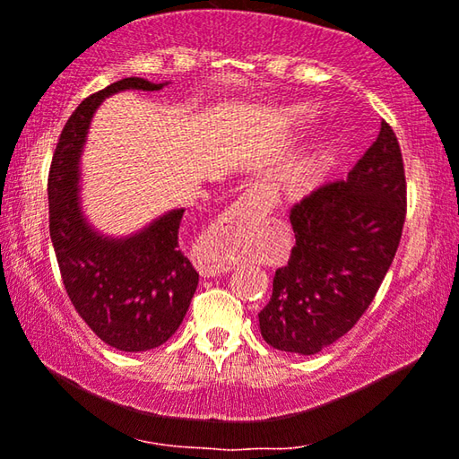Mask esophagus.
Returning <instances> with one entry per match:
<instances>
[{
  "label": "esophagus",
  "instance_id": "esophagus-1",
  "mask_svg": "<svg viewBox=\"0 0 459 459\" xmlns=\"http://www.w3.org/2000/svg\"><path fill=\"white\" fill-rule=\"evenodd\" d=\"M265 206H267V209H273L275 200L273 198H265ZM231 267L228 265V263H221V261H217V259H209V261H204L203 265H200V275H204V278H212V275L228 273Z\"/></svg>",
  "mask_w": 459,
  "mask_h": 459
}]
</instances>
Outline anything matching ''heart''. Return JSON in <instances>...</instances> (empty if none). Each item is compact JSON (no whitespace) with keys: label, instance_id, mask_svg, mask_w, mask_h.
Masks as SVG:
<instances>
[{"label":"heart","instance_id":"heart-1","mask_svg":"<svg viewBox=\"0 0 459 459\" xmlns=\"http://www.w3.org/2000/svg\"><path fill=\"white\" fill-rule=\"evenodd\" d=\"M317 115L319 112L313 104L297 102L288 106L284 110V121L288 125H303L307 121H311V118H316ZM334 134L325 131V134L317 135L316 142H313L311 146L307 148L297 160H292L290 167L286 169V186L292 187V190H309V187L316 186L317 181L324 178L325 171H328L332 160H334Z\"/></svg>","mask_w":459,"mask_h":459}]
</instances>
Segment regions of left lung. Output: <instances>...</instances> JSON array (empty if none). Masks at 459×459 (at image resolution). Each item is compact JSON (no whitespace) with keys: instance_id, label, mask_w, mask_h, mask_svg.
Masks as SVG:
<instances>
[{"instance_id":"1","label":"left lung","mask_w":459,"mask_h":459,"mask_svg":"<svg viewBox=\"0 0 459 459\" xmlns=\"http://www.w3.org/2000/svg\"><path fill=\"white\" fill-rule=\"evenodd\" d=\"M403 156L391 125L351 169L290 209L297 244L259 313L267 344L316 355L347 334L372 305L405 223Z\"/></svg>"}]
</instances>
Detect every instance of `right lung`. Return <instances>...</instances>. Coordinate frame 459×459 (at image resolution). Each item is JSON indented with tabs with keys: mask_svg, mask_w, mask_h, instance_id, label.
I'll return each mask as SVG.
<instances>
[{
	"mask_svg": "<svg viewBox=\"0 0 459 459\" xmlns=\"http://www.w3.org/2000/svg\"><path fill=\"white\" fill-rule=\"evenodd\" d=\"M162 87L127 77L85 98L62 129L48 178L49 236L68 299L100 341L127 353L167 342L196 292L198 272L179 250L184 209L165 212L134 236L98 234L81 211L79 160L93 112L104 98Z\"/></svg>",
	"mask_w": 459,
	"mask_h": 459,
	"instance_id": "add662e5",
	"label": "right lung"
}]
</instances>
